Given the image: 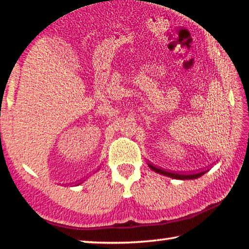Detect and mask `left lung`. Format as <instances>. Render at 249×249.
Segmentation results:
<instances>
[{"label":"left lung","mask_w":249,"mask_h":249,"mask_svg":"<svg viewBox=\"0 0 249 249\" xmlns=\"http://www.w3.org/2000/svg\"><path fill=\"white\" fill-rule=\"evenodd\" d=\"M148 166L153 169L154 171L158 172L160 175H163V176H167V177H170V178H174V179H180V180H192V179H196L199 178V177L203 176L205 171H200L197 172V174H177V172H171V171H167V170H163V169H160V168L155 167L153 165H150L148 163Z\"/></svg>","instance_id":"1"}]
</instances>
